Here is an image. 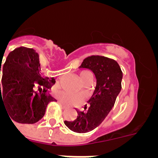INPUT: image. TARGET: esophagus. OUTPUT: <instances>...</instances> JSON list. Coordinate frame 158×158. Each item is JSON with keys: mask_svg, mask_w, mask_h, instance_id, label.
Segmentation results:
<instances>
[{"mask_svg": "<svg viewBox=\"0 0 158 158\" xmlns=\"http://www.w3.org/2000/svg\"><path fill=\"white\" fill-rule=\"evenodd\" d=\"M59 104H61V105H62V106H63V107H67V106H68L66 104L63 103V102H62V101H59Z\"/></svg>", "mask_w": 158, "mask_h": 158, "instance_id": "1", "label": "esophagus"}]
</instances>
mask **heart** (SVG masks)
I'll return each mask as SVG.
<instances>
[{
    "label": "heart",
    "mask_w": 158,
    "mask_h": 158,
    "mask_svg": "<svg viewBox=\"0 0 158 158\" xmlns=\"http://www.w3.org/2000/svg\"><path fill=\"white\" fill-rule=\"evenodd\" d=\"M58 96L62 100L66 102H73L75 101L77 98V96L75 94H73L72 93L69 91H66V90H62V91H60L58 93Z\"/></svg>",
    "instance_id": "1"
}]
</instances>
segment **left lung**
Returning a JSON list of instances; mask_svg holds the SVG:
<instances>
[{
    "instance_id": "left-lung-1",
    "label": "left lung",
    "mask_w": 158,
    "mask_h": 158,
    "mask_svg": "<svg viewBox=\"0 0 158 158\" xmlns=\"http://www.w3.org/2000/svg\"><path fill=\"white\" fill-rule=\"evenodd\" d=\"M80 68H87L94 73L96 87L83 111H77L74 120L64 123L76 133H86L97 127L115 104L122 89L123 72L116 61L100 55L85 58Z\"/></svg>"
}]
</instances>
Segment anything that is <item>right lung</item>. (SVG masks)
Segmentation results:
<instances>
[{
    "instance_id": "add662e5",
    "label": "right lung",
    "mask_w": 158,
    "mask_h": 158,
    "mask_svg": "<svg viewBox=\"0 0 158 158\" xmlns=\"http://www.w3.org/2000/svg\"><path fill=\"white\" fill-rule=\"evenodd\" d=\"M2 73L0 106H5L8 116L15 122L35 123L43 117L47 104L56 101L47 93L55 80L43 77L39 54L33 49L20 47L11 51ZM35 86H43L44 91L37 93Z\"/></svg>"
}]
</instances>
